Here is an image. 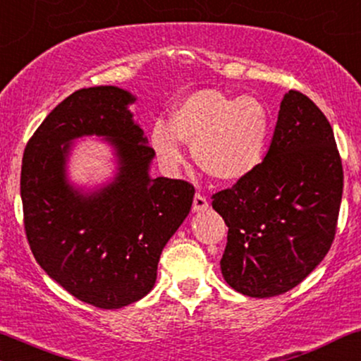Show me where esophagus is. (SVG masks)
I'll list each match as a JSON object with an SVG mask.
<instances>
[{"label": "esophagus", "instance_id": "obj_1", "mask_svg": "<svg viewBox=\"0 0 361 361\" xmlns=\"http://www.w3.org/2000/svg\"><path fill=\"white\" fill-rule=\"evenodd\" d=\"M209 208V203H208V200L204 198L203 195H195V198H193V211L195 213H198V211H206Z\"/></svg>", "mask_w": 361, "mask_h": 361}]
</instances>
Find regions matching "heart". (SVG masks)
Here are the masks:
<instances>
[{
  "label": "heart",
  "instance_id": "obj_1",
  "mask_svg": "<svg viewBox=\"0 0 361 361\" xmlns=\"http://www.w3.org/2000/svg\"><path fill=\"white\" fill-rule=\"evenodd\" d=\"M271 128V112L262 100L203 89L176 105L171 125H153L152 147L173 171L185 161L181 142L188 143L201 170L223 183H238L262 165Z\"/></svg>",
  "mask_w": 361,
  "mask_h": 361
}]
</instances>
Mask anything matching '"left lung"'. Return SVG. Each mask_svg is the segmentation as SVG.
Listing matches in <instances>:
<instances>
[{"instance_id": "8db88e82", "label": "left lung", "mask_w": 361, "mask_h": 361, "mask_svg": "<svg viewBox=\"0 0 361 361\" xmlns=\"http://www.w3.org/2000/svg\"><path fill=\"white\" fill-rule=\"evenodd\" d=\"M343 191L334 130L304 94L289 90L262 165L213 195L228 226L221 272L247 297L294 289L329 252Z\"/></svg>"}]
</instances>
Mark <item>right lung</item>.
Segmentation results:
<instances>
[{"label": "right lung", "instance_id": "add662e5", "mask_svg": "<svg viewBox=\"0 0 361 361\" xmlns=\"http://www.w3.org/2000/svg\"><path fill=\"white\" fill-rule=\"evenodd\" d=\"M137 97L115 85L75 90L44 118L27 142L21 168L24 228L47 276L99 309H120L153 289L160 254L193 204L195 188L152 178L155 152L130 105ZM102 137L114 175L77 185L68 161L77 140Z\"/></svg>", "mask_w": 361, "mask_h": 361}]
</instances>
